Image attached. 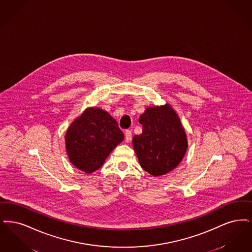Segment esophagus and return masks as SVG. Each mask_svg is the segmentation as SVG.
<instances>
[{"label": "esophagus", "mask_w": 252, "mask_h": 252, "mask_svg": "<svg viewBox=\"0 0 252 252\" xmlns=\"http://www.w3.org/2000/svg\"><path fill=\"white\" fill-rule=\"evenodd\" d=\"M125 140L126 142H130L131 140V131L130 130L125 131Z\"/></svg>", "instance_id": "1"}]
</instances>
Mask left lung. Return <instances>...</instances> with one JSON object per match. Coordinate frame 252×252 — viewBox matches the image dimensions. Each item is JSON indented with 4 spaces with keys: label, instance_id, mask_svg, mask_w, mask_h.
Masks as SVG:
<instances>
[{
    "label": "left lung",
    "instance_id": "obj_1",
    "mask_svg": "<svg viewBox=\"0 0 252 252\" xmlns=\"http://www.w3.org/2000/svg\"><path fill=\"white\" fill-rule=\"evenodd\" d=\"M143 131L132 145L143 169L154 176L173 170L183 160L187 139L181 121L169 105L149 107L140 116Z\"/></svg>",
    "mask_w": 252,
    "mask_h": 252
}]
</instances>
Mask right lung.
I'll use <instances>...</instances> for the list:
<instances>
[{"label":"right lung","instance_id":"add662e5","mask_svg":"<svg viewBox=\"0 0 252 252\" xmlns=\"http://www.w3.org/2000/svg\"><path fill=\"white\" fill-rule=\"evenodd\" d=\"M123 139L118 122L107 112L89 108L67 129L66 153L77 168L92 173Z\"/></svg>","mask_w":252,"mask_h":252}]
</instances>
